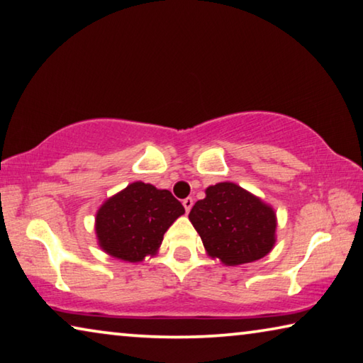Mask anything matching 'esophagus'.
Segmentation results:
<instances>
[{"mask_svg": "<svg viewBox=\"0 0 363 363\" xmlns=\"http://www.w3.org/2000/svg\"><path fill=\"white\" fill-rule=\"evenodd\" d=\"M193 204H194V201H193V198H185V199H183V207H185V211H186V212H189V211H191V207H193Z\"/></svg>", "mask_w": 363, "mask_h": 363, "instance_id": "obj_1", "label": "esophagus"}]
</instances>
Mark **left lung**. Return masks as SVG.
I'll return each instance as SVG.
<instances>
[{"mask_svg": "<svg viewBox=\"0 0 363 363\" xmlns=\"http://www.w3.org/2000/svg\"><path fill=\"white\" fill-rule=\"evenodd\" d=\"M211 257L225 265H241L262 259L275 245L277 218L264 204L235 183H217L189 212Z\"/></svg>", "mask_w": 363, "mask_h": 363, "instance_id": "left-lung-1", "label": "left lung"}]
</instances>
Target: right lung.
<instances>
[{
    "mask_svg": "<svg viewBox=\"0 0 363 363\" xmlns=\"http://www.w3.org/2000/svg\"><path fill=\"white\" fill-rule=\"evenodd\" d=\"M182 213L185 207L167 189L132 183L98 211L99 246L112 257L140 262L157 251L164 233Z\"/></svg>",
    "mask_w": 363,
    "mask_h": 363,
    "instance_id": "obj_1",
    "label": "right lung"
}]
</instances>
